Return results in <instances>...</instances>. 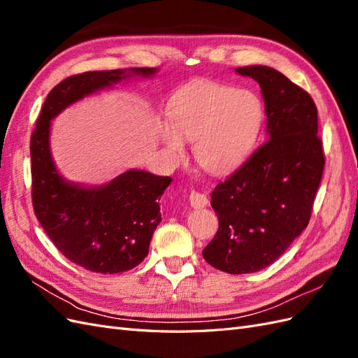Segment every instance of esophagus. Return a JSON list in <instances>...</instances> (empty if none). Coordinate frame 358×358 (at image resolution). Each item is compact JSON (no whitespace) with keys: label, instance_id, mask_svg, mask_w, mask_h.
Instances as JSON below:
<instances>
[{"label":"esophagus","instance_id":"esophagus-1","mask_svg":"<svg viewBox=\"0 0 358 358\" xmlns=\"http://www.w3.org/2000/svg\"><path fill=\"white\" fill-rule=\"evenodd\" d=\"M189 203H191L194 209H201V208H206V206H208L209 200H208V197L204 196V194H200L197 191H191Z\"/></svg>","mask_w":358,"mask_h":358}]
</instances>
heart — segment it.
<instances>
[{"label":"heart","instance_id":"heart-1","mask_svg":"<svg viewBox=\"0 0 358 358\" xmlns=\"http://www.w3.org/2000/svg\"><path fill=\"white\" fill-rule=\"evenodd\" d=\"M169 115L173 127L161 129L169 152L182 158L183 138L194 142L199 166L212 175H224L245 162L264 124V106L255 92L203 79L173 94Z\"/></svg>","mask_w":358,"mask_h":358}]
</instances>
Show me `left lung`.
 I'll use <instances>...</instances> for the list:
<instances>
[{"label":"left lung","instance_id":"obj_1","mask_svg":"<svg viewBox=\"0 0 358 358\" xmlns=\"http://www.w3.org/2000/svg\"><path fill=\"white\" fill-rule=\"evenodd\" d=\"M258 82L267 142L212 192L220 227L203 257L231 275L258 272L282 255L306 229L324 152L310 95L267 66L236 69Z\"/></svg>","mask_w":358,"mask_h":358}]
</instances>
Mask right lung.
Wrapping results in <instances>:
<instances>
[{"label":"right lung","mask_w":358,"mask_h":358,"mask_svg":"<svg viewBox=\"0 0 358 358\" xmlns=\"http://www.w3.org/2000/svg\"><path fill=\"white\" fill-rule=\"evenodd\" d=\"M157 71L140 67L70 76L46 96L31 136V194L37 220L64 257L95 273H121L143 262L161 222L159 199L171 178L131 169L103 185L70 182L52 158L50 121L85 96Z\"/></svg>","instance_id":"obj_1"}]
</instances>
